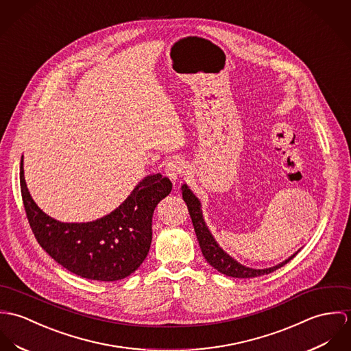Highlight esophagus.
Returning a JSON list of instances; mask_svg holds the SVG:
<instances>
[{"instance_id":"esophagus-1","label":"esophagus","mask_w":351,"mask_h":351,"mask_svg":"<svg viewBox=\"0 0 351 351\" xmlns=\"http://www.w3.org/2000/svg\"><path fill=\"white\" fill-rule=\"evenodd\" d=\"M184 169V164L180 160H171L167 165H165V175L172 180L176 182L179 176H182Z\"/></svg>"}]
</instances>
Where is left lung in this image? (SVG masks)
Returning <instances> with one entry per match:
<instances>
[{"label":"left lung","instance_id":"left-lung-1","mask_svg":"<svg viewBox=\"0 0 351 351\" xmlns=\"http://www.w3.org/2000/svg\"><path fill=\"white\" fill-rule=\"evenodd\" d=\"M183 190V200L187 204L190 217L193 219V225H194L195 234L197 237L199 241V246L202 249V253L204 256V258L207 260V263L214 267L218 272L223 273L226 276L230 277H237V278H250V277H257V276H263V274H268V273L274 272L276 269L284 267L287 263H289L298 253H295L293 256H291L288 260H285L284 263L268 268V269H252V268H246L243 265H241L239 263H237L233 260L229 254H226L215 242L214 237L210 234L208 229L206 228V223L203 221L202 217V210H200V203L197 200V197L195 196L189 187L184 184L182 187Z\"/></svg>","mask_w":351,"mask_h":351}]
</instances>
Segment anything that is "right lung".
I'll list each match as a JSON object with an SVG mask.
<instances>
[{
    "label": "right lung",
    "mask_w": 351,
    "mask_h": 351,
    "mask_svg": "<svg viewBox=\"0 0 351 351\" xmlns=\"http://www.w3.org/2000/svg\"><path fill=\"white\" fill-rule=\"evenodd\" d=\"M25 214L40 246L63 268L97 281H117L148 256L157 203L172 190L168 178L147 176L109 215L88 223H62L44 214L28 193L20 168Z\"/></svg>",
    "instance_id": "add662e5"
}]
</instances>
